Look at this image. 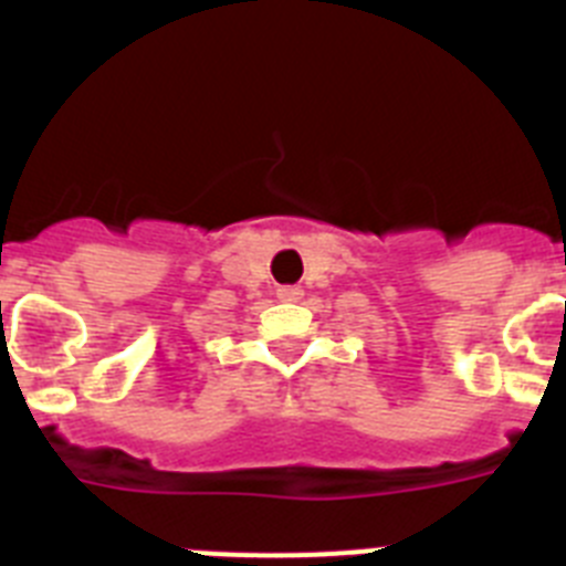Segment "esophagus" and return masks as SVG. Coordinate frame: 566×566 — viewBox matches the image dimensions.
<instances>
[{
  "mask_svg": "<svg viewBox=\"0 0 566 566\" xmlns=\"http://www.w3.org/2000/svg\"><path fill=\"white\" fill-rule=\"evenodd\" d=\"M277 297L283 300V303H297V300L303 297V289H300V286H280Z\"/></svg>",
  "mask_w": 566,
  "mask_h": 566,
  "instance_id": "34e87169",
  "label": "esophagus"
}]
</instances>
